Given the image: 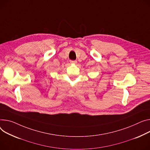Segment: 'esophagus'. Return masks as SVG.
Returning <instances> with one entry per match:
<instances>
[{"mask_svg":"<svg viewBox=\"0 0 150 150\" xmlns=\"http://www.w3.org/2000/svg\"><path fill=\"white\" fill-rule=\"evenodd\" d=\"M70 63H73V64H76V63H77V61H76V60H71L70 61Z\"/></svg>","mask_w":150,"mask_h":150,"instance_id":"obj_1","label":"esophagus"}]
</instances>
